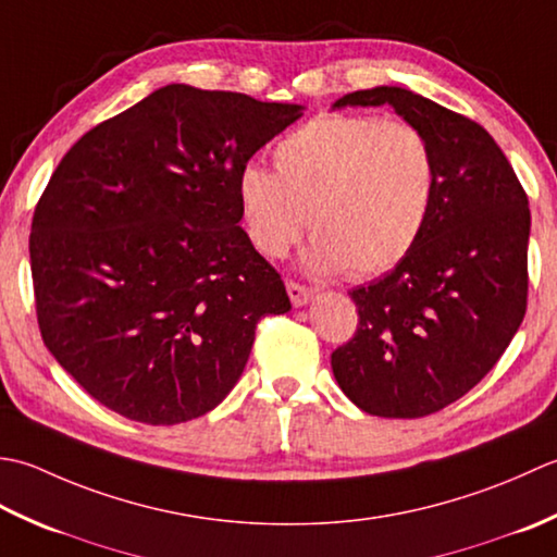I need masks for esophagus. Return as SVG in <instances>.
<instances>
[{
    "label": "esophagus",
    "mask_w": 557,
    "mask_h": 557,
    "mask_svg": "<svg viewBox=\"0 0 557 557\" xmlns=\"http://www.w3.org/2000/svg\"><path fill=\"white\" fill-rule=\"evenodd\" d=\"M286 290H288L290 302L295 305V308H302V305H308L312 300V290L300 286V283H295V281L286 283Z\"/></svg>",
    "instance_id": "esophagus-1"
}]
</instances>
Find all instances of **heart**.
<instances>
[{
  "label": "heart",
  "instance_id": "b5f03b06",
  "mask_svg": "<svg viewBox=\"0 0 557 557\" xmlns=\"http://www.w3.org/2000/svg\"><path fill=\"white\" fill-rule=\"evenodd\" d=\"M276 173L245 165L235 195L259 255L281 259L308 231L317 274L366 278L401 264L437 195L433 144L411 122L326 112L283 136Z\"/></svg>",
  "mask_w": 557,
  "mask_h": 557
}]
</instances>
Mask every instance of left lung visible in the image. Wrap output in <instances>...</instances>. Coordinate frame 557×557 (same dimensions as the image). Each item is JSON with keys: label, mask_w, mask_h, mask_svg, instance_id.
I'll list each match as a JSON object with an SVG mask.
<instances>
[{"label": "left lung", "mask_w": 557, "mask_h": 557, "mask_svg": "<svg viewBox=\"0 0 557 557\" xmlns=\"http://www.w3.org/2000/svg\"><path fill=\"white\" fill-rule=\"evenodd\" d=\"M346 106H392L416 124L433 144L437 195L411 255L350 290L358 329L332 354V370L370 416H430L493 370L524 320L529 199L479 122L399 86L334 103Z\"/></svg>", "instance_id": "left-lung-1"}]
</instances>
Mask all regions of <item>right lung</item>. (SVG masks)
Returning a JSON list of instances; mask_svg holds the SVG:
<instances>
[{
    "mask_svg": "<svg viewBox=\"0 0 557 557\" xmlns=\"http://www.w3.org/2000/svg\"><path fill=\"white\" fill-rule=\"evenodd\" d=\"M302 106L170 84L86 132L33 213L42 342L129 421L177 425L235 387L290 300L240 228L237 175Z\"/></svg>",
    "mask_w": 557,
    "mask_h": 557,
    "instance_id": "obj_1",
    "label": "right lung"
}]
</instances>
